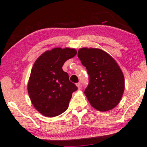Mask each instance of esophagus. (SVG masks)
<instances>
[{
  "label": "esophagus",
  "mask_w": 147,
  "mask_h": 147,
  "mask_svg": "<svg viewBox=\"0 0 147 147\" xmlns=\"http://www.w3.org/2000/svg\"><path fill=\"white\" fill-rule=\"evenodd\" d=\"M76 86H78V89H81V88H82V84H81V82L77 83Z\"/></svg>",
  "instance_id": "esophagus-1"
}]
</instances>
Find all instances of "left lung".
Wrapping results in <instances>:
<instances>
[{
    "label": "left lung",
    "mask_w": 147,
    "mask_h": 147,
    "mask_svg": "<svg viewBox=\"0 0 147 147\" xmlns=\"http://www.w3.org/2000/svg\"><path fill=\"white\" fill-rule=\"evenodd\" d=\"M78 57L89 76L84 94L90 104L101 112L113 109L125 89L123 74L115 60L104 50L92 48H80Z\"/></svg>",
    "instance_id": "8db88e82"
}]
</instances>
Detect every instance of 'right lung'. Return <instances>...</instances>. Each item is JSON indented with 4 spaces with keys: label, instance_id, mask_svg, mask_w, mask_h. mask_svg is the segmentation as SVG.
Listing matches in <instances>:
<instances>
[{
    "label": "right lung",
    "instance_id": "1",
    "mask_svg": "<svg viewBox=\"0 0 147 147\" xmlns=\"http://www.w3.org/2000/svg\"><path fill=\"white\" fill-rule=\"evenodd\" d=\"M76 54L74 48H55L43 53L34 63L28 93L33 106L43 116L57 117L68 108L72 93L78 88L62 67Z\"/></svg>",
    "mask_w": 147,
    "mask_h": 147
}]
</instances>
